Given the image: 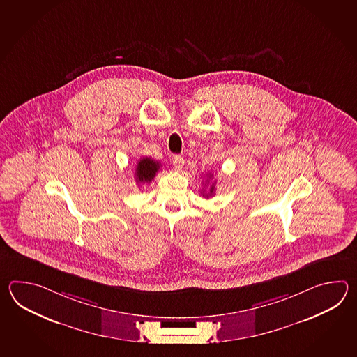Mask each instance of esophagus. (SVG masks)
I'll list each match as a JSON object with an SVG mask.
<instances>
[{"label":"esophagus","instance_id":"esophagus-1","mask_svg":"<svg viewBox=\"0 0 357 357\" xmlns=\"http://www.w3.org/2000/svg\"><path fill=\"white\" fill-rule=\"evenodd\" d=\"M172 163H174V167H175L176 169H181L183 163H185V160H183L181 155H174V157H172Z\"/></svg>","mask_w":357,"mask_h":357}]
</instances>
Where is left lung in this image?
<instances>
[{"mask_svg":"<svg viewBox=\"0 0 357 357\" xmlns=\"http://www.w3.org/2000/svg\"><path fill=\"white\" fill-rule=\"evenodd\" d=\"M211 176H213L212 174H209V178H211ZM208 181V180H206ZM208 183H209V181H208ZM205 185H206V182H205ZM214 191H215V185L214 183H212V186L209 188V192L208 194H205V192H203V197H211V195H213L214 194Z\"/></svg>","mask_w":357,"mask_h":357,"instance_id":"left-lung-1","label":"left lung"}]
</instances>
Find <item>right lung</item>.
<instances>
[{
  "label": "right lung",
  "instance_id": "obj_1",
  "mask_svg": "<svg viewBox=\"0 0 357 357\" xmlns=\"http://www.w3.org/2000/svg\"><path fill=\"white\" fill-rule=\"evenodd\" d=\"M160 169V162L152 160V158H142L137 162V168H135V176H137V182L140 183H149L152 182L154 176Z\"/></svg>",
  "mask_w": 357,
  "mask_h": 357
}]
</instances>
